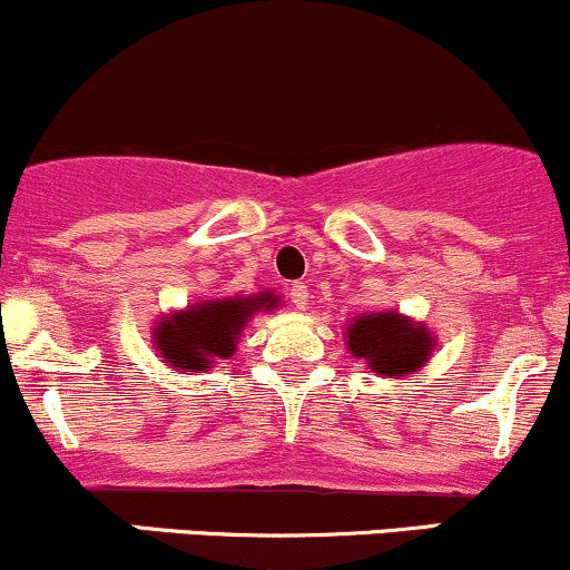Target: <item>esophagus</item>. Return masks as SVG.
I'll use <instances>...</instances> for the list:
<instances>
[{"label": "esophagus", "mask_w": 570, "mask_h": 570, "mask_svg": "<svg viewBox=\"0 0 570 570\" xmlns=\"http://www.w3.org/2000/svg\"><path fill=\"white\" fill-rule=\"evenodd\" d=\"M289 301H292V305H295V308H305V305H308V286L305 284H301V281H297V284H292L289 286Z\"/></svg>", "instance_id": "1"}]
</instances>
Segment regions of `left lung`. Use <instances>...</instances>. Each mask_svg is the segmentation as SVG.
I'll use <instances>...</instances> for the list:
<instances>
[{"label": "left lung", "mask_w": 570, "mask_h": 570, "mask_svg": "<svg viewBox=\"0 0 570 570\" xmlns=\"http://www.w3.org/2000/svg\"><path fill=\"white\" fill-rule=\"evenodd\" d=\"M346 346L352 357L363 361L374 374L399 380L404 374H415L429 361L434 352V335L399 311H380L357 316L346 325Z\"/></svg>", "instance_id": "8db88e82"}]
</instances>
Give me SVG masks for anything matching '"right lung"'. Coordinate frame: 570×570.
I'll return each instance as SVG.
<instances>
[{"label": "right lung", "instance_id": "add662e5", "mask_svg": "<svg viewBox=\"0 0 570 570\" xmlns=\"http://www.w3.org/2000/svg\"><path fill=\"white\" fill-rule=\"evenodd\" d=\"M278 297L259 292L254 297H220L175 311L155 325V350L175 371L205 374L218 361H229L237 338L256 311H273Z\"/></svg>", "mask_w": 570, "mask_h": 570}]
</instances>
